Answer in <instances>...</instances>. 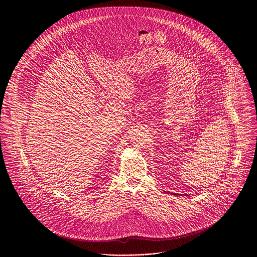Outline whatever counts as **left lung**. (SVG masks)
<instances>
[{"label":"left lung","mask_w":257,"mask_h":257,"mask_svg":"<svg viewBox=\"0 0 257 257\" xmlns=\"http://www.w3.org/2000/svg\"><path fill=\"white\" fill-rule=\"evenodd\" d=\"M174 195H175V194H174Z\"/></svg>","instance_id":"left-lung-1"}]
</instances>
